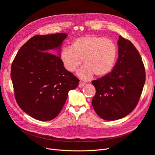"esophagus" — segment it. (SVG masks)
<instances>
[{
	"label": "esophagus",
	"instance_id": "esophagus-1",
	"mask_svg": "<svg viewBox=\"0 0 155 155\" xmlns=\"http://www.w3.org/2000/svg\"><path fill=\"white\" fill-rule=\"evenodd\" d=\"M85 84H85V83H84V82H80L79 85H78V87H80V88H82V87H83Z\"/></svg>",
	"mask_w": 155,
	"mask_h": 155
}]
</instances>
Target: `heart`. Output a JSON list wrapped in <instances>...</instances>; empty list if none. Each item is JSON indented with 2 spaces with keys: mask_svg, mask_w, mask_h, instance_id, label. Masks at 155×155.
Segmentation results:
<instances>
[{
  "mask_svg": "<svg viewBox=\"0 0 155 155\" xmlns=\"http://www.w3.org/2000/svg\"><path fill=\"white\" fill-rule=\"evenodd\" d=\"M117 56V48L112 41L97 36H85L73 41L71 48L61 50L60 58L63 67L73 72L82 62L85 66L78 71V76L88 80L93 74L106 75L112 70Z\"/></svg>",
  "mask_w": 155,
  "mask_h": 155,
  "instance_id": "1",
  "label": "heart"
}]
</instances>
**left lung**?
I'll return each mask as SVG.
<instances>
[{
	"label": "left lung",
	"instance_id": "left-lung-1",
	"mask_svg": "<svg viewBox=\"0 0 155 155\" xmlns=\"http://www.w3.org/2000/svg\"><path fill=\"white\" fill-rule=\"evenodd\" d=\"M118 59L109 74L93 80L96 89L93 107L100 117L115 120L126 117L136 107L145 83L141 57L129 40L119 36Z\"/></svg>",
	"mask_w": 155,
	"mask_h": 155
}]
</instances>
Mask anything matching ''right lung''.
<instances>
[{"label":"right lung","mask_w":155,"mask_h":155,"mask_svg":"<svg viewBox=\"0 0 155 155\" xmlns=\"http://www.w3.org/2000/svg\"><path fill=\"white\" fill-rule=\"evenodd\" d=\"M65 33L36 35L24 44L11 67L15 100L21 109L41 121L59 114L68 92L77 87L79 80L64 68L60 58ZM56 50V56L50 52Z\"/></svg>","instance_id":"obj_1"}]
</instances>
